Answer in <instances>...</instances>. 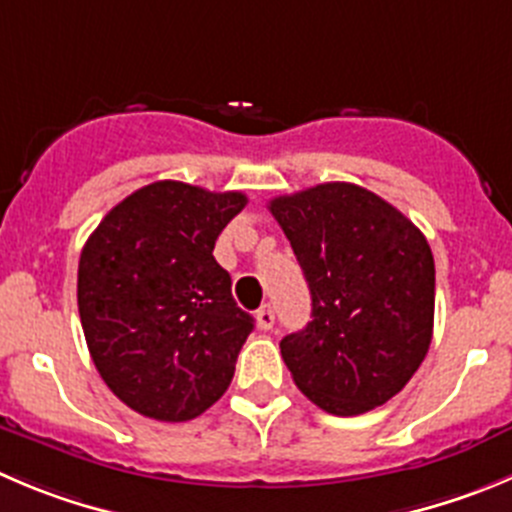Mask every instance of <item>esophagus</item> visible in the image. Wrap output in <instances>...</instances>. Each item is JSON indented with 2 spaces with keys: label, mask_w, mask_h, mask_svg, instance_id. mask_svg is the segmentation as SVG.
Returning <instances> with one entry per match:
<instances>
[{
  "label": "esophagus",
  "mask_w": 512,
  "mask_h": 512,
  "mask_svg": "<svg viewBox=\"0 0 512 512\" xmlns=\"http://www.w3.org/2000/svg\"><path fill=\"white\" fill-rule=\"evenodd\" d=\"M256 321H259V329H264V332L274 329V321H276L274 306H271V304L261 306V309L256 311Z\"/></svg>",
  "instance_id": "esophagus-1"
}]
</instances>
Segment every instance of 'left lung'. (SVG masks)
<instances>
[{
    "mask_svg": "<svg viewBox=\"0 0 512 512\" xmlns=\"http://www.w3.org/2000/svg\"><path fill=\"white\" fill-rule=\"evenodd\" d=\"M269 211L311 291V321L281 339L296 387L337 417L384 405L432 342L430 243L405 213L354 183L279 196Z\"/></svg>",
    "mask_w": 512,
    "mask_h": 512,
    "instance_id": "1",
    "label": "left lung"
}]
</instances>
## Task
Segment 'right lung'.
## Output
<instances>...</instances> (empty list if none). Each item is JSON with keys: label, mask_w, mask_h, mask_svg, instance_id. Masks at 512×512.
Segmentation results:
<instances>
[{"label": "right lung", "mask_w": 512, "mask_h": 512, "mask_svg": "<svg viewBox=\"0 0 512 512\" xmlns=\"http://www.w3.org/2000/svg\"><path fill=\"white\" fill-rule=\"evenodd\" d=\"M246 206L158 180L130 193L87 238L77 269L82 332L97 372L130 410L186 422L223 397L253 329L213 246Z\"/></svg>", "instance_id": "add662e5"}]
</instances>
